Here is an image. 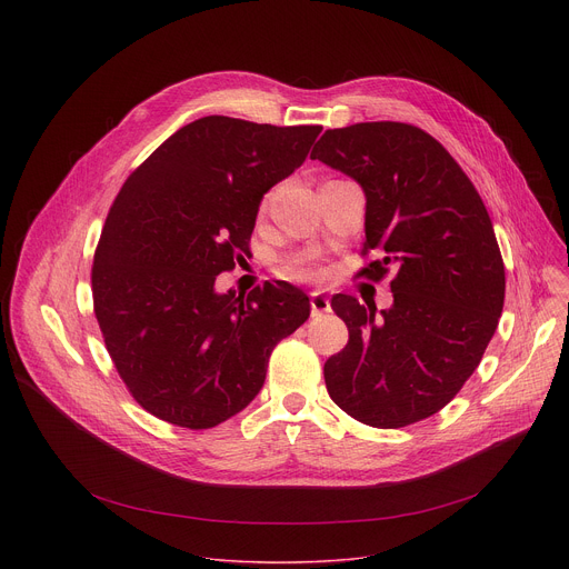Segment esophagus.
Instances as JSON below:
<instances>
[{"instance_id": "obj_1", "label": "esophagus", "mask_w": 569, "mask_h": 569, "mask_svg": "<svg viewBox=\"0 0 569 569\" xmlns=\"http://www.w3.org/2000/svg\"><path fill=\"white\" fill-rule=\"evenodd\" d=\"M310 310H312V315H323L331 310V299L327 297V292L323 290L310 292Z\"/></svg>"}]
</instances>
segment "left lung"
Returning <instances> with one entry per match:
<instances>
[{
	"instance_id": "1",
	"label": "left lung",
	"mask_w": 569,
	"mask_h": 569,
	"mask_svg": "<svg viewBox=\"0 0 569 569\" xmlns=\"http://www.w3.org/2000/svg\"><path fill=\"white\" fill-rule=\"evenodd\" d=\"M310 157L365 191V252L385 257L362 274L378 281L396 266L380 315L333 297L349 345L323 365L327 389L360 423L423 421L457 396L498 329L505 263L489 211L450 152L410 123L327 130Z\"/></svg>"
}]
</instances>
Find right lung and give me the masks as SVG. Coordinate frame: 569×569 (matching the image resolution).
I'll return each mask as SVG.
<instances>
[{
  "label": "right lung",
  "instance_id": "obj_1",
  "mask_svg": "<svg viewBox=\"0 0 569 569\" xmlns=\"http://www.w3.org/2000/svg\"><path fill=\"white\" fill-rule=\"evenodd\" d=\"M319 126L202 117L161 143L121 187L92 268L108 353L146 412L189 430L257 398L277 342L310 315L292 283L248 297L216 277L248 250L263 196L303 164Z\"/></svg>",
  "mask_w": 569,
  "mask_h": 569
}]
</instances>
